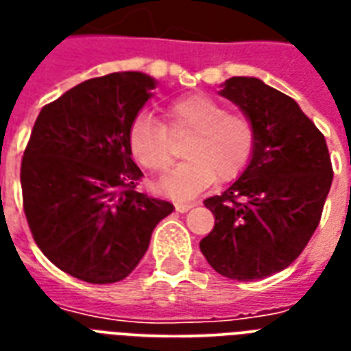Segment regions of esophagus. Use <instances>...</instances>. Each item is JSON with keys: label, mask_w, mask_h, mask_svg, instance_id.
Segmentation results:
<instances>
[{"label": "esophagus", "mask_w": 351, "mask_h": 351, "mask_svg": "<svg viewBox=\"0 0 351 351\" xmlns=\"http://www.w3.org/2000/svg\"><path fill=\"white\" fill-rule=\"evenodd\" d=\"M193 206H195V204H191V202H176L175 204L176 211H180V213H186L187 209H191Z\"/></svg>", "instance_id": "esophagus-1"}]
</instances>
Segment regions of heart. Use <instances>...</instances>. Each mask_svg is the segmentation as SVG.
I'll use <instances>...</instances> for the list:
<instances>
[{
  "label": "heart",
  "instance_id": "b5f03b06",
  "mask_svg": "<svg viewBox=\"0 0 351 351\" xmlns=\"http://www.w3.org/2000/svg\"><path fill=\"white\" fill-rule=\"evenodd\" d=\"M173 138L191 134L184 147L186 162L173 171L160 189L175 198L195 197L215 178L231 182L250 165L256 145L255 123L244 112H230L208 95L178 98L167 107V127L151 118H138L129 132L132 156L151 173H165L175 164Z\"/></svg>",
  "mask_w": 351,
  "mask_h": 351
}]
</instances>
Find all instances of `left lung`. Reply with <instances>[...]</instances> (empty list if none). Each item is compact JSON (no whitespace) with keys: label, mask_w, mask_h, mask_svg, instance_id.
<instances>
[{"label":"left lung","mask_w":351,"mask_h":351,"mask_svg":"<svg viewBox=\"0 0 351 351\" xmlns=\"http://www.w3.org/2000/svg\"><path fill=\"white\" fill-rule=\"evenodd\" d=\"M255 123L247 169L222 195L206 198L215 226L200 251L215 271L256 280L282 271L321 222L333 167L326 140L297 101L258 78L233 76L220 93Z\"/></svg>","instance_id":"left-lung-1"}]
</instances>
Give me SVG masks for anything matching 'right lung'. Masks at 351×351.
<instances>
[{
  "mask_svg": "<svg viewBox=\"0 0 351 351\" xmlns=\"http://www.w3.org/2000/svg\"><path fill=\"white\" fill-rule=\"evenodd\" d=\"M154 89L142 73L90 78L40 111L21 160L32 239L62 271L90 284L125 278L173 204L138 193L129 132Z\"/></svg>",
  "mask_w": 351,
  "mask_h": 351,
  "instance_id": "1",
  "label": "right lung"
}]
</instances>
